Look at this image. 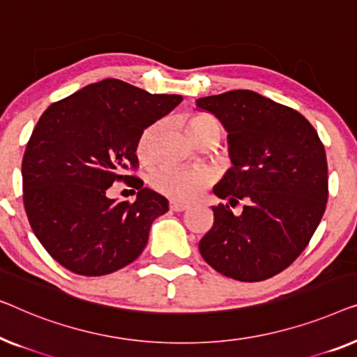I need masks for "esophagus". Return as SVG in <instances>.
<instances>
[{"instance_id": "1", "label": "esophagus", "mask_w": 357, "mask_h": 357, "mask_svg": "<svg viewBox=\"0 0 357 357\" xmlns=\"http://www.w3.org/2000/svg\"><path fill=\"white\" fill-rule=\"evenodd\" d=\"M185 208H188V204L176 202V200H172V202H169V210H173V212H184Z\"/></svg>"}]
</instances>
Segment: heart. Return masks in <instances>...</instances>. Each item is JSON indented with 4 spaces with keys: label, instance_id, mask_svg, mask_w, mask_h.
Segmentation results:
<instances>
[{
    "label": "heart",
    "instance_id": "obj_1",
    "mask_svg": "<svg viewBox=\"0 0 357 357\" xmlns=\"http://www.w3.org/2000/svg\"><path fill=\"white\" fill-rule=\"evenodd\" d=\"M160 128H162V124L155 123L140 134L137 153L142 160H147L152 155V149L155 139L160 132ZM188 130L194 140H199L207 134L222 135V128H220L218 121L208 116V114H194L188 121ZM150 183H152L157 192L167 195L173 200L189 202V200L199 197L202 190L213 183V174L208 169L165 167L152 174Z\"/></svg>",
    "mask_w": 357,
    "mask_h": 357
}]
</instances>
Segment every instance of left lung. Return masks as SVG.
Masks as SVG:
<instances>
[{
  "label": "left lung",
  "mask_w": 357,
  "mask_h": 357,
  "mask_svg": "<svg viewBox=\"0 0 357 357\" xmlns=\"http://www.w3.org/2000/svg\"><path fill=\"white\" fill-rule=\"evenodd\" d=\"M228 132L231 167L213 194V227L200 239L205 262L225 277L262 281L289 267L309 244L328 199L327 155L296 109L252 90L195 100ZM241 199L243 213L229 206Z\"/></svg>",
  "instance_id": "8db88e82"
}]
</instances>
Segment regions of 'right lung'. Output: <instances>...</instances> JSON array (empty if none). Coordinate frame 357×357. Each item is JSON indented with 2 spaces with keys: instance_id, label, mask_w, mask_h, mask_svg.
Returning <instances> with one entry per match:
<instances>
[{
  "instance_id": "1",
  "label": "right lung",
  "mask_w": 357,
  "mask_h": 357,
  "mask_svg": "<svg viewBox=\"0 0 357 357\" xmlns=\"http://www.w3.org/2000/svg\"><path fill=\"white\" fill-rule=\"evenodd\" d=\"M183 102L119 79L89 84L50 105L22 160L24 207L47 252L71 272L102 277L142 254L168 200L135 179L132 204L109 199L114 181L132 179L144 129Z\"/></svg>"
}]
</instances>
